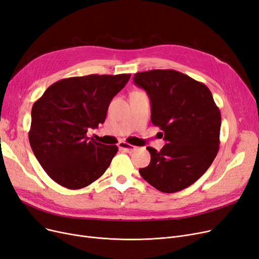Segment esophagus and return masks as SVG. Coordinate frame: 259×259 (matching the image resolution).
Masks as SVG:
<instances>
[{
  "instance_id": "esophagus-1",
  "label": "esophagus",
  "mask_w": 259,
  "mask_h": 259,
  "mask_svg": "<svg viewBox=\"0 0 259 259\" xmlns=\"http://www.w3.org/2000/svg\"><path fill=\"white\" fill-rule=\"evenodd\" d=\"M118 147H119L120 150H123V151H126V152H132L133 150L137 149L136 146L127 144V143H125V142L119 143V144H118Z\"/></svg>"
}]
</instances>
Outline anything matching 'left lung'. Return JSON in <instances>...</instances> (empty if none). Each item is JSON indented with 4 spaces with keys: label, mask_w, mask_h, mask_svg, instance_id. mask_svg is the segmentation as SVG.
<instances>
[{
    "label": "left lung",
    "mask_w": 259,
    "mask_h": 259,
    "mask_svg": "<svg viewBox=\"0 0 259 259\" xmlns=\"http://www.w3.org/2000/svg\"><path fill=\"white\" fill-rule=\"evenodd\" d=\"M147 92L151 121L167 144L150 152V164L140 175L162 193H177L203 176L220 144L221 114L209 89L175 70H151L134 75Z\"/></svg>",
    "instance_id": "1"
}]
</instances>
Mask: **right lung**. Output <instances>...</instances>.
<instances>
[{
    "instance_id": "add662e5",
    "label": "right lung",
    "mask_w": 259,
    "mask_h": 259,
    "mask_svg": "<svg viewBox=\"0 0 259 259\" xmlns=\"http://www.w3.org/2000/svg\"><path fill=\"white\" fill-rule=\"evenodd\" d=\"M130 77L92 74L64 78L50 85L33 104L29 144L56 183L80 189L105 174L117 146L90 141L87 132L105 122L111 100Z\"/></svg>"
}]
</instances>
